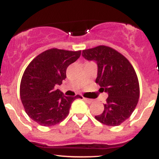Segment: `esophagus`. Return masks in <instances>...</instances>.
<instances>
[{
    "instance_id": "1",
    "label": "esophagus",
    "mask_w": 159,
    "mask_h": 159,
    "mask_svg": "<svg viewBox=\"0 0 159 159\" xmlns=\"http://www.w3.org/2000/svg\"><path fill=\"white\" fill-rule=\"evenodd\" d=\"M83 99L86 102H87V103H89V104H91V103L93 102V100L92 99H90V98H87L84 97Z\"/></svg>"
}]
</instances>
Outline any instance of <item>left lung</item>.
I'll use <instances>...</instances> for the list:
<instances>
[{
    "label": "left lung",
    "mask_w": 159,
    "mask_h": 159,
    "mask_svg": "<svg viewBox=\"0 0 159 159\" xmlns=\"http://www.w3.org/2000/svg\"><path fill=\"white\" fill-rule=\"evenodd\" d=\"M82 56L96 62V83L108 95L102 114L95 118L109 126L120 125L130 117L138 102L140 87L135 71L123 54L105 45L84 50Z\"/></svg>",
    "instance_id": "1"
}]
</instances>
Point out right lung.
<instances>
[{
    "mask_svg": "<svg viewBox=\"0 0 159 159\" xmlns=\"http://www.w3.org/2000/svg\"><path fill=\"white\" fill-rule=\"evenodd\" d=\"M81 51L52 48L36 57L27 66L20 84V97L27 114L44 126L63 121L72 102L81 98L66 96L57 85L66 78L67 67L81 56Z\"/></svg>",
    "mask_w": 159,
    "mask_h": 159,
    "instance_id": "add662e5",
    "label": "right lung"
}]
</instances>
